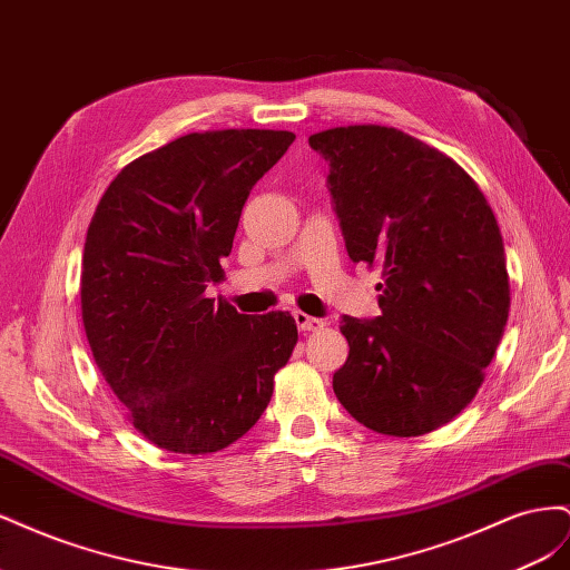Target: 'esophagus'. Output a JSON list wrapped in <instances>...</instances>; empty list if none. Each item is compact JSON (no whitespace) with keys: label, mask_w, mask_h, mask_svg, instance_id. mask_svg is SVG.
<instances>
[{"label":"esophagus","mask_w":570,"mask_h":570,"mask_svg":"<svg viewBox=\"0 0 570 570\" xmlns=\"http://www.w3.org/2000/svg\"><path fill=\"white\" fill-rule=\"evenodd\" d=\"M292 316H295L297 327H299V331H304V333L321 331V327H323V321H321V318H314V316H308V314H304V312H295Z\"/></svg>","instance_id":"esophagus-1"}]
</instances>
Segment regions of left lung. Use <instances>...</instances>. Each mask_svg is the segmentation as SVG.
<instances>
[{
    "label": "left lung",
    "instance_id": "left-lung-1",
    "mask_svg": "<svg viewBox=\"0 0 570 570\" xmlns=\"http://www.w3.org/2000/svg\"><path fill=\"white\" fill-rule=\"evenodd\" d=\"M354 264L383 268L381 316H342L340 404L383 435L450 423L482 385L509 318L504 243L485 195L446 154L396 128L308 137Z\"/></svg>",
    "mask_w": 570,
    "mask_h": 570
}]
</instances>
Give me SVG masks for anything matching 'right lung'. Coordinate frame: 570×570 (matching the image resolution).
I'll list each match as a JSON object with an SVG mask.
<instances>
[{
	"label": "right lung",
	"instance_id": "1",
	"mask_svg": "<svg viewBox=\"0 0 570 570\" xmlns=\"http://www.w3.org/2000/svg\"><path fill=\"white\" fill-rule=\"evenodd\" d=\"M295 135L189 132L107 187L82 252L92 356L132 425L166 452L226 450L258 421L297 344L287 312L237 314L204 295L223 278L239 214Z\"/></svg>",
	"mask_w": 570,
	"mask_h": 570
}]
</instances>
